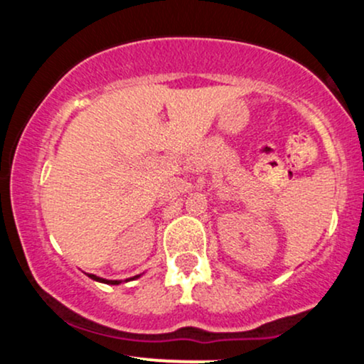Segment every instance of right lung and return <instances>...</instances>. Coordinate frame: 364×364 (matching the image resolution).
Returning a JSON list of instances; mask_svg holds the SVG:
<instances>
[{"label": "right lung", "mask_w": 364, "mask_h": 364, "mask_svg": "<svg viewBox=\"0 0 364 364\" xmlns=\"http://www.w3.org/2000/svg\"><path fill=\"white\" fill-rule=\"evenodd\" d=\"M89 275L90 279H94V281H97V282H104V284H111V286H118V284H121V281H107V279H102V277H97V275H94V274H87ZM140 275H135V277H132V279H127V282L128 281H133V279H139Z\"/></svg>", "instance_id": "right-lung-1"}]
</instances>
